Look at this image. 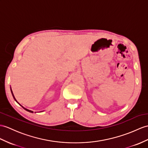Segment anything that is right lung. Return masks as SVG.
Here are the masks:
<instances>
[{
	"instance_id": "add662e5",
	"label": "right lung",
	"mask_w": 148,
	"mask_h": 148,
	"mask_svg": "<svg viewBox=\"0 0 148 148\" xmlns=\"http://www.w3.org/2000/svg\"><path fill=\"white\" fill-rule=\"evenodd\" d=\"M10 90H11V89H10ZM11 93H12V96H13V97H14V100H16V101L17 102V100H16V99H15V97H14V94H13V93H12V90H11ZM18 103V102H17ZM23 107V106H22ZM24 108V109H25V110H27V111H28V112H31V113H33V112H32V111H31V110H28V109H26V108H24V107H23Z\"/></svg>"
}]
</instances>
